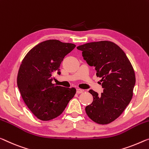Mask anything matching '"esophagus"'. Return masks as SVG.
Instances as JSON below:
<instances>
[{
    "instance_id": "esophagus-1",
    "label": "esophagus",
    "mask_w": 149,
    "mask_h": 149,
    "mask_svg": "<svg viewBox=\"0 0 149 149\" xmlns=\"http://www.w3.org/2000/svg\"><path fill=\"white\" fill-rule=\"evenodd\" d=\"M83 90H82L81 88H77V93L78 94H81L83 93Z\"/></svg>"
}]
</instances>
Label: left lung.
Segmentation results:
<instances>
[{"instance_id": "left-lung-1", "label": "left lung", "mask_w": 149, "mask_h": 149, "mask_svg": "<svg viewBox=\"0 0 149 149\" xmlns=\"http://www.w3.org/2000/svg\"><path fill=\"white\" fill-rule=\"evenodd\" d=\"M91 67H95L97 76L101 78L103 93L99 95L88 91L93 101L86 107V113L100 125L111 123L119 116L133 95L135 74L127 55L115 43L108 40L86 43L77 47Z\"/></svg>"}]
</instances>
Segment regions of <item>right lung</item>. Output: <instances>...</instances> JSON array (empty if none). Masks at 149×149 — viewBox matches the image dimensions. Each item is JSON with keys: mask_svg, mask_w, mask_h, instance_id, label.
I'll return each instance as SVG.
<instances>
[{"mask_svg": "<svg viewBox=\"0 0 149 149\" xmlns=\"http://www.w3.org/2000/svg\"><path fill=\"white\" fill-rule=\"evenodd\" d=\"M72 43L58 40L43 41L26 54L20 66L17 85L24 103L41 120L58 116L76 93V88L52 84V74H61L60 65L74 49Z\"/></svg>", "mask_w": 149, "mask_h": 149, "instance_id": "1", "label": "right lung"}]
</instances>
